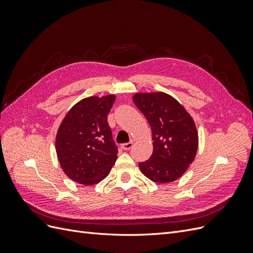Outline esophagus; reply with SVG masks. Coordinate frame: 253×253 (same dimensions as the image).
<instances>
[{
  "instance_id": "1",
  "label": "esophagus",
  "mask_w": 253,
  "mask_h": 253,
  "mask_svg": "<svg viewBox=\"0 0 253 253\" xmlns=\"http://www.w3.org/2000/svg\"><path fill=\"white\" fill-rule=\"evenodd\" d=\"M132 147H133V142H132V141H131V142H126V143L121 144V148L124 149V150H126V151L131 150V149H132Z\"/></svg>"
}]
</instances>
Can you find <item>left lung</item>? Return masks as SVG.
<instances>
[{
    "label": "left lung",
    "mask_w": 253,
    "mask_h": 253,
    "mask_svg": "<svg viewBox=\"0 0 253 253\" xmlns=\"http://www.w3.org/2000/svg\"><path fill=\"white\" fill-rule=\"evenodd\" d=\"M133 101L152 129L153 153L147 162L139 163L140 171L158 183L179 178L196 156L198 133L193 118L175 98L163 91L137 93Z\"/></svg>",
    "instance_id": "left-lung-1"
}]
</instances>
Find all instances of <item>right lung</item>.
Returning a JSON list of instances; mask_svg holds the SVG:
<instances>
[{
	"mask_svg": "<svg viewBox=\"0 0 253 253\" xmlns=\"http://www.w3.org/2000/svg\"><path fill=\"white\" fill-rule=\"evenodd\" d=\"M116 96H91L76 103L59 126L56 152L67 177L84 186L100 182L117 159L108 124Z\"/></svg>",
	"mask_w": 253,
	"mask_h": 253,
	"instance_id": "right-lung-1",
	"label": "right lung"
}]
</instances>
